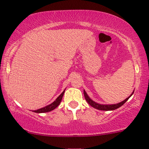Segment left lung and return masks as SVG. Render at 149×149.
<instances>
[{"label": "left lung", "mask_w": 149, "mask_h": 149, "mask_svg": "<svg viewBox=\"0 0 149 149\" xmlns=\"http://www.w3.org/2000/svg\"><path fill=\"white\" fill-rule=\"evenodd\" d=\"M133 93H134V91L132 93V94L129 96V97H127L126 99L122 101V102H119V103H117V104H113V105H102V104L97 103V102H95V101H93V100L90 99V97L87 95V94L86 93V92L85 91V90H84V95H85V98L86 101L87 102V103H88L90 105H91L92 107H93V108H95V109H97V110H107V111H108V110H116V109L120 108V106H122V105H123V104L125 103V102H126L128 99H129L130 97H131L132 95L133 94Z\"/></svg>", "instance_id": "1"}]
</instances>
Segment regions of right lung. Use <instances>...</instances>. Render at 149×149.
I'll use <instances>...</instances> for the list:
<instances>
[{"label":"right lung","mask_w":149,"mask_h":149,"mask_svg":"<svg viewBox=\"0 0 149 149\" xmlns=\"http://www.w3.org/2000/svg\"><path fill=\"white\" fill-rule=\"evenodd\" d=\"M64 91H65V90H64V91L62 92V94H61L59 97L56 98V99L52 103L50 104V105L44 107V108H42L38 109V110H33V112H34V113H47V112H49V111H52V110H54V109L56 108V107L59 105V104H60L61 101H62V97H63V95H64Z\"/></svg>","instance_id":"obj_1"}]
</instances>
